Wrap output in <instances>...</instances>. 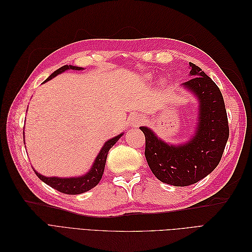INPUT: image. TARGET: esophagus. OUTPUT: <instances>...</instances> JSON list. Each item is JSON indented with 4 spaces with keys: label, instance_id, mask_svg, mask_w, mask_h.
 I'll return each instance as SVG.
<instances>
[{
    "label": "esophagus",
    "instance_id": "esophagus-1",
    "mask_svg": "<svg viewBox=\"0 0 252 252\" xmlns=\"http://www.w3.org/2000/svg\"><path fill=\"white\" fill-rule=\"evenodd\" d=\"M139 123H141V121H136L135 120V124H139Z\"/></svg>",
    "mask_w": 252,
    "mask_h": 252
}]
</instances>
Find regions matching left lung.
<instances>
[{"instance_id":"1","label":"left lung","mask_w":252,"mask_h":252,"mask_svg":"<svg viewBox=\"0 0 252 252\" xmlns=\"http://www.w3.org/2000/svg\"><path fill=\"white\" fill-rule=\"evenodd\" d=\"M191 79L182 85L193 93L200 102L195 133L189 142L167 144L147 127L145 157L156 177L166 184L189 186L215 170L222 158L229 136L224 98L217 84L199 66L189 63Z\"/></svg>"}]
</instances>
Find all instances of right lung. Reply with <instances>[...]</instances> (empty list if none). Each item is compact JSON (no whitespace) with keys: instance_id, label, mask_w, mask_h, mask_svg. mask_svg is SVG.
<instances>
[{"instance_id":"1","label":"right lung","mask_w":252,"mask_h":252,"mask_svg":"<svg viewBox=\"0 0 252 252\" xmlns=\"http://www.w3.org/2000/svg\"><path fill=\"white\" fill-rule=\"evenodd\" d=\"M67 69H72V70H83L82 67L78 66H72V65H65L59 68L58 70H56L53 73L49 75V78L45 81L47 82L51 80L52 78L57 77L58 74L64 72ZM44 82V83H45ZM24 134V132H23ZM123 135V133H121L114 138L110 139L109 141L105 142L104 146L102 147L101 151L98 152V155L96 158L94 159V163L91 167L90 170L85 174V175H81V177L78 178H56V177H45V175L40 174L39 172H35V174L39 177L40 180H42L44 183H46L47 185L52 187L53 189L58 190V191L66 193V194H80L83 192H86L88 190L93 189L95 187L98 182L101 181L102 175L105 169V164H106V158H107V155L109 149L113 146L114 144L118 142V140Z\"/></svg>"}]
</instances>
